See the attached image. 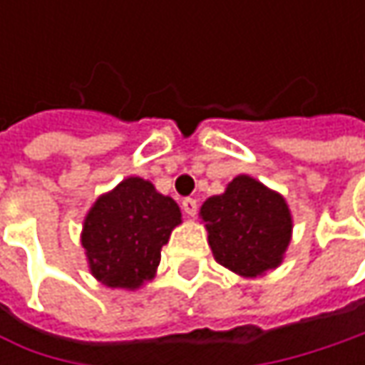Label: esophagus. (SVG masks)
Here are the masks:
<instances>
[{"instance_id":"esophagus-1","label":"esophagus","mask_w":365,"mask_h":365,"mask_svg":"<svg viewBox=\"0 0 365 365\" xmlns=\"http://www.w3.org/2000/svg\"><path fill=\"white\" fill-rule=\"evenodd\" d=\"M182 211L187 213V215H197V201L192 199V197H187V199H182Z\"/></svg>"}]
</instances>
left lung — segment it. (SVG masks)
<instances>
[{
  "label": "left lung",
  "mask_w": 365,
  "mask_h": 365,
  "mask_svg": "<svg viewBox=\"0 0 365 365\" xmlns=\"http://www.w3.org/2000/svg\"><path fill=\"white\" fill-rule=\"evenodd\" d=\"M209 244L221 266L242 276L276 268L290 242V211L284 199L250 176H237L223 195L201 207Z\"/></svg>",
  "instance_id": "1"
}]
</instances>
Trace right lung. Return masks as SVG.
Listing matches in <instances>:
<instances>
[{"label": "right lung", "mask_w": 365, "mask_h": 365, "mask_svg": "<svg viewBox=\"0 0 365 365\" xmlns=\"http://www.w3.org/2000/svg\"><path fill=\"white\" fill-rule=\"evenodd\" d=\"M180 223L178 205L144 178H125L93 205L83 247L93 276L111 288H138L160 264L162 245Z\"/></svg>", "instance_id": "add662e5"}]
</instances>
